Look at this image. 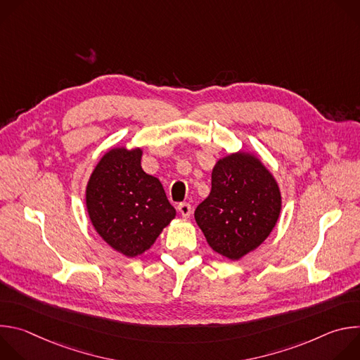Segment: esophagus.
Wrapping results in <instances>:
<instances>
[{"mask_svg": "<svg viewBox=\"0 0 360 360\" xmlns=\"http://www.w3.org/2000/svg\"><path fill=\"white\" fill-rule=\"evenodd\" d=\"M178 212H179L184 218H189V217H191V214H192L191 205H189V203H186V202L179 203V205H178Z\"/></svg>", "mask_w": 360, "mask_h": 360, "instance_id": "1", "label": "esophagus"}]
</instances>
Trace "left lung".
<instances>
[{
	"instance_id": "8db88e82",
	"label": "left lung",
	"mask_w": 360,
	"mask_h": 360,
	"mask_svg": "<svg viewBox=\"0 0 360 360\" xmlns=\"http://www.w3.org/2000/svg\"><path fill=\"white\" fill-rule=\"evenodd\" d=\"M281 210L274 175L259 158L239 150L215 164L211 193L198 205L195 221L215 252L238 261L269 236Z\"/></svg>"
}]
</instances>
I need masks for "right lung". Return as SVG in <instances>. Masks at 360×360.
Segmentation results:
<instances>
[{
    "instance_id": "right-lung-1",
    "label": "right lung",
    "mask_w": 360,
    "mask_h": 360,
    "mask_svg": "<svg viewBox=\"0 0 360 360\" xmlns=\"http://www.w3.org/2000/svg\"><path fill=\"white\" fill-rule=\"evenodd\" d=\"M141 158V148L110 149L85 191L92 226L127 258L148 250L176 215L160 179L143 172Z\"/></svg>"
}]
</instances>
